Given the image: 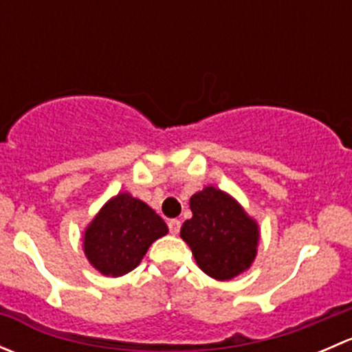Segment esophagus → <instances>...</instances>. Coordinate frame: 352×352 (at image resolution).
I'll list each match as a JSON object with an SVG mask.
<instances>
[{
  "mask_svg": "<svg viewBox=\"0 0 352 352\" xmlns=\"http://www.w3.org/2000/svg\"><path fill=\"white\" fill-rule=\"evenodd\" d=\"M168 228L172 235H177L180 232V219H170L168 221Z\"/></svg>",
  "mask_w": 352,
  "mask_h": 352,
  "instance_id": "34e87169",
  "label": "esophagus"
}]
</instances>
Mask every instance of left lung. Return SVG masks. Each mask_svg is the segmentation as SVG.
<instances>
[{
  "label": "left lung",
  "mask_w": 352,
  "mask_h": 352,
  "mask_svg": "<svg viewBox=\"0 0 352 352\" xmlns=\"http://www.w3.org/2000/svg\"><path fill=\"white\" fill-rule=\"evenodd\" d=\"M192 218L186 219L180 236L190 247L199 269L216 279L230 281L250 269L261 239L257 221L235 197L208 186L189 201Z\"/></svg>",
  "instance_id": "obj_1"
}]
</instances>
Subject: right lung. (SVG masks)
Listing matches in <instances>:
<instances>
[{
  "label": "right lung",
  "mask_w": 352,
  "mask_h": 352,
  "mask_svg": "<svg viewBox=\"0 0 352 352\" xmlns=\"http://www.w3.org/2000/svg\"><path fill=\"white\" fill-rule=\"evenodd\" d=\"M166 233V223L146 202L119 192L88 223L83 252L100 274L119 278L136 269L151 243Z\"/></svg>",
  "instance_id": "right-lung-1"
}]
</instances>
